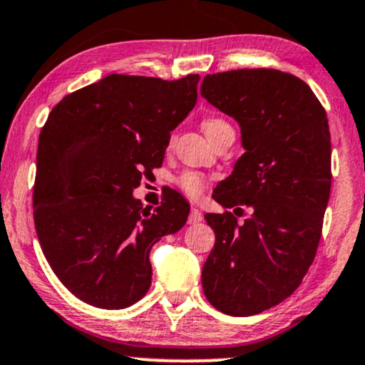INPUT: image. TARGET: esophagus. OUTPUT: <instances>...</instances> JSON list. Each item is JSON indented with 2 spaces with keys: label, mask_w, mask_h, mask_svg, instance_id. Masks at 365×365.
I'll list each match as a JSON object with an SVG mask.
<instances>
[{
  "label": "esophagus",
  "mask_w": 365,
  "mask_h": 365,
  "mask_svg": "<svg viewBox=\"0 0 365 365\" xmlns=\"http://www.w3.org/2000/svg\"><path fill=\"white\" fill-rule=\"evenodd\" d=\"M202 219H204V216H202V212L197 207H192L190 209V216H188V222L190 225H197V222H200Z\"/></svg>",
  "instance_id": "obj_1"
}]
</instances>
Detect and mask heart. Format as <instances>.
I'll return each mask as SVG.
<instances>
[{
	"instance_id": "heart-1",
	"label": "heart",
	"mask_w": 365,
	"mask_h": 365,
	"mask_svg": "<svg viewBox=\"0 0 365 365\" xmlns=\"http://www.w3.org/2000/svg\"><path fill=\"white\" fill-rule=\"evenodd\" d=\"M227 125L230 124H227L226 120H222V118H207V120H204V124H202V129H204L205 135L210 139L217 133V130H221L222 127H227ZM171 143H173V140H171ZM209 182L210 180L207 175L200 173V171H192V170L183 171V173H180L178 177L175 178V183L180 187V190H182L185 195L192 197V199H197V197L204 194L205 188L209 187Z\"/></svg>"
}]
</instances>
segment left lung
<instances>
[{"label": "left lung", "mask_w": 365, "mask_h": 365, "mask_svg": "<svg viewBox=\"0 0 365 365\" xmlns=\"http://www.w3.org/2000/svg\"><path fill=\"white\" fill-rule=\"evenodd\" d=\"M200 95L241 127L245 153L214 190L232 212L205 214L216 243L202 269L214 308L252 316L299 287L314 260L331 188L327 112L311 88L277 69L207 74Z\"/></svg>", "instance_id": "8db88e82"}]
</instances>
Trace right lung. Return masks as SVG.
Returning <instances> with one entry per match:
<instances>
[{
    "mask_svg": "<svg viewBox=\"0 0 365 365\" xmlns=\"http://www.w3.org/2000/svg\"><path fill=\"white\" fill-rule=\"evenodd\" d=\"M199 80L108 74L66 95L42 127L35 231L57 279L88 304L122 309L144 297L153 245L187 222L190 205L175 190L153 212L133 192L163 163Z\"/></svg>",
    "mask_w": 365,
    "mask_h": 365,
    "instance_id": "1",
    "label": "right lung"
}]
</instances>
